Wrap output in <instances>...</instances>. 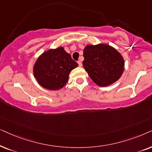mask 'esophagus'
<instances>
[{
    "instance_id": "34e87169",
    "label": "esophagus",
    "mask_w": 152,
    "mask_h": 152,
    "mask_svg": "<svg viewBox=\"0 0 152 152\" xmlns=\"http://www.w3.org/2000/svg\"><path fill=\"white\" fill-rule=\"evenodd\" d=\"M78 65H79V66H82V62H81V61H80V60H78Z\"/></svg>"
}]
</instances>
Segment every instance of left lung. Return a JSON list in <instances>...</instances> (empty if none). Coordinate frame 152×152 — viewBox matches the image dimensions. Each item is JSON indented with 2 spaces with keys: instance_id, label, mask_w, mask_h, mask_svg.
Returning <instances> with one entry per match:
<instances>
[{
  "instance_id": "left-lung-1",
  "label": "left lung",
  "mask_w": 152,
  "mask_h": 152,
  "mask_svg": "<svg viewBox=\"0 0 152 152\" xmlns=\"http://www.w3.org/2000/svg\"><path fill=\"white\" fill-rule=\"evenodd\" d=\"M83 67L98 86L112 85L120 79L124 72V58L109 44L87 45L83 50Z\"/></svg>"
}]
</instances>
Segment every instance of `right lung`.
Here are the masks:
<instances>
[{"label": "right lung", "mask_w": 152, "mask_h": 152, "mask_svg": "<svg viewBox=\"0 0 152 152\" xmlns=\"http://www.w3.org/2000/svg\"><path fill=\"white\" fill-rule=\"evenodd\" d=\"M78 66L64 47L50 48L42 53L34 64V77L44 88L58 90L65 86L70 72Z\"/></svg>", "instance_id": "obj_1"}]
</instances>
